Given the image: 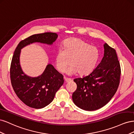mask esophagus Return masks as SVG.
Listing matches in <instances>:
<instances>
[{"label":"esophagus","mask_w":134,"mask_h":134,"mask_svg":"<svg viewBox=\"0 0 134 134\" xmlns=\"http://www.w3.org/2000/svg\"><path fill=\"white\" fill-rule=\"evenodd\" d=\"M64 80H65V82L66 83H69L71 81V79L70 78H64Z\"/></svg>","instance_id":"esophagus-1"}]
</instances>
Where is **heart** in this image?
Returning <instances> with one entry per match:
<instances>
[{
  "label": "heart",
  "mask_w": 134,
  "mask_h": 134,
  "mask_svg": "<svg viewBox=\"0 0 134 134\" xmlns=\"http://www.w3.org/2000/svg\"><path fill=\"white\" fill-rule=\"evenodd\" d=\"M99 58V51L95 46L79 38H69L63 42L62 49L58 50L55 55V64L60 72L68 70L69 75L78 72L80 75L90 74L96 66Z\"/></svg>",
  "instance_id": "b5f03b06"
}]
</instances>
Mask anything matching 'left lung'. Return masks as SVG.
Returning a JSON list of instances; mask_svg holds the SVG:
<instances>
[{"label":"left lung","instance_id":"8db88e82","mask_svg":"<svg viewBox=\"0 0 134 134\" xmlns=\"http://www.w3.org/2000/svg\"><path fill=\"white\" fill-rule=\"evenodd\" d=\"M102 61L90 74L74 79L77 85L72 93L74 104L86 111H94L105 106L119 87L121 68L116 50L104 44Z\"/></svg>","mask_w":134,"mask_h":134}]
</instances>
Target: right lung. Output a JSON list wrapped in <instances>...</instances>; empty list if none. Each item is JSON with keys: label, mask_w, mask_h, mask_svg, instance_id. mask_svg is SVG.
<instances>
[{"label": "right lung", "mask_w": 134, "mask_h": 134, "mask_svg": "<svg viewBox=\"0 0 134 134\" xmlns=\"http://www.w3.org/2000/svg\"><path fill=\"white\" fill-rule=\"evenodd\" d=\"M58 35L52 32L36 34L22 40L16 47L12 58L10 76L12 87L18 98L30 107L40 109L53 100L56 92L62 87L63 76L51 64H48L43 73L37 77H31L24 73L19 57L22 48L31 43L40 42L51 45Z\"/></svg>", "instance_id": "add662e5"}]
</instances>
